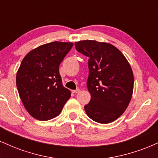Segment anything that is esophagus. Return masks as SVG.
Here are the masks:
<instances>
[{
    "label": "esophagus",
    "instance_id": "1",
    "mask_svg": "<svg viewBox=\"0 0 158 158\" xmlns=\"http://www.w3.org/2000/svg\"><path fill=\"white\" fill-rule=\"evenodd\" d=\"M79 91H80V90H79V89L73 90H72V93H73V94H78Z\"/></svg>",
    "mask_w": 158,
    "mask_h": 158
}]
</instances>
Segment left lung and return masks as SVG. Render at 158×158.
<instances>
[{"mask_svg":"<svg viewBox=\"0 0 158 158\" xmlns=\"http://www.w3.org/2000/svg\"><path fill=\"white\" fill-rule=\"evenodd\" d=\"M78 52L88 56L87 81L91 96L85 110L95 122L107 124L119 118L131 101L134 75L124 55L114 45L95 40L75 42Z\"/></svg>","mask_w":158,"mask_h":158,"instance_id":"8db88e82","label":"left lung"}]
</instances>
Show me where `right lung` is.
<instances>
[{
  "label": "right lung",
  "mask_w": 158,
  "mask_h": 158,
  "mask_svg": "<svg viewBox=\"0 0 158 158\" xmlns=\"http://www.w3.org/2000/svg\"><path fill=\"white\" fill-rule=\"evenodd\" d=\"M72 42L48 43L24 56L16 75V85L23 106L41 121L57 117L70 99L62 85L59 64L72 48Z\"/></svg>",
  "instance_id": "obj_1"
}]
</instances>
